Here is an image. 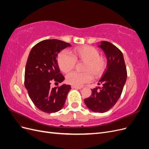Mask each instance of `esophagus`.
I'll use <instances>...</instances> for the list:
<instances>
[{
	"instance_id": "obj_1",
	"label": "esophagus",
	"mask_w": 149,
	"mask_h": 149,
	"mask_svg": "<svg viewBox=\"0 0 149 149\" xmlns=\"http://www.w3.org/2000/svg\"><path fill=\"white\" fill-rule=\"evenodd\" d=\"M71 88L73 89H81L82 88L81 86H71Z\"/></svg>"
}]
</instances>
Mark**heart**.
Instances as JSON below:
<instances>
[{"label": "heart", "mask_w": 149, "mask_h": 149, "mask_svg": "<svg viewBox=\"0 0 149 149\" xmlns=\"http://www.w3.org/2000/svg\"><path fill=\"white\" fill-rule=\"evenodd\" d=\"M75 60L84 62V72H71L66 76V81L77 86L89 82L92 78L91 74L94 77H98L102 73L104 67L103 60L98 56L97 51L90 46L76 47L71 53L66 50L63 51L58 58V65L64 73H68L73 69Z\"/></svg>", "instance_id": "b5f03b06"}]
</instances>
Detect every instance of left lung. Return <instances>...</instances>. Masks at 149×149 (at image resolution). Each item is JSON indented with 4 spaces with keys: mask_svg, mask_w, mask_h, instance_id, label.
Masks as SVG:
<instances>
[{
    "mask_svg": "<svg viewBox=\"0 0 149 149\" xmlns=\"http://www.w3.org/2000/svg\"><path fill=\"white\" fill-rule=\"evenodd\" d=\"M106 58V67L98 85L91 89V95L84 100L88 109L94 112H105L113 107L119 99L127 79V71L123 54L113 44L100 42Z\"/></svg>",
    "mask_w": 149,
    "mask_h": 149,
    "instance_id": "left-lung-1",
    "label": "left lung"
}]
</instances>
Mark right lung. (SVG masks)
Here are the masks:
<instances>
[{
	"label": "right lung",
	"instance_id": "obj_1",
	"mask_svg": "<svg viewBox=\"0 0 149 149\" xmlns=\"http://www.w3.org/2000/svg\"><path fill=\"white\" fill-rule=\"evenodd\" d=\"M71 46L57 39L45 40L35 45L29 53L25 86L31 100L43 112L54 113L64 106L71 86L63 84L52 88L50 84L53 81L60 83L64 81L56 58L61 50Z\"/></svg>",
	"mask_w": 149,
	"mask_h": 149
}]
</instances>
